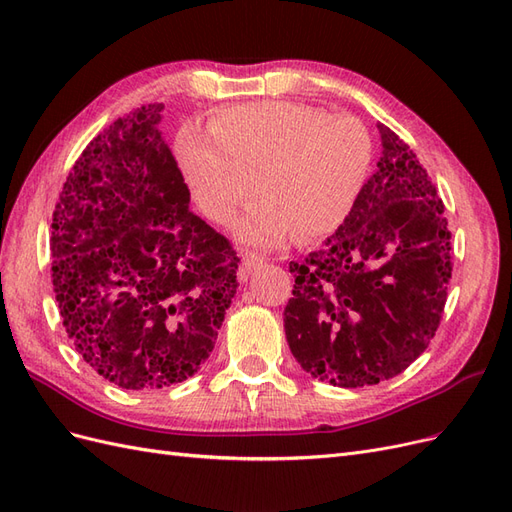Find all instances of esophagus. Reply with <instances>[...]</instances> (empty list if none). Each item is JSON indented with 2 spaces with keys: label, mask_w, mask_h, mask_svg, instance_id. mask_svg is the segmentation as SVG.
I'll use <instances>...</instances> for the list:
<instances>
[{
  "label": "esophagus",
  "mask_w": 512,
  "mask_h": 512,
  "mask_svg": "<svg viewBox=\"0 0 512 512\" xmlns=\"http://www.w3.org/2000/svg\"><path fill=\"white\" fill-rule=\"evenodd\" d=\"M262 265V258L254 252H245L243 258H241V267H239V273L241 277H247L252 271H256L258 267Z\"/></svg>",
  "instance_id": "esophagus-1"
}]
</instances>
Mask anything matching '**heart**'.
Segmentation results:
<instances>
[{
  "label": "heart",
  "mask_w": 512,
  "mask_h": 512,
  "mask_svg": "<svg viewBox=\"0 0 512 512\" xmlns=\"http://www.w3.org/2000/svg\"><path fill=\"white\" fill-rule=\"evenodd\" d=\"M211 134L181 130L177 160L213 222L230 224L256 190L262 198L239 224V237L277 245L294 230L320 237L352 211L369 170L363 123L294 102H252L215 115Z\"/></svg>",
  "instance_id": "obj_1"
}]
</instances>
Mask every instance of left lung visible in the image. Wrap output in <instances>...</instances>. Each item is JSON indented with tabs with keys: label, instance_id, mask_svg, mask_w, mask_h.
<instances>
[{
	"label": "left lung",
	"instance_id": "obj_1",
	"mask_svg": "<svg viewBox=\"0 0 512 512\" xmlns=\"http://www.w3.org/2000/svg\"><path fill=\"white\" fill-rule=\"evenodd\" d=\"M382 153L344 224L290 262L284 309L299 365L342 389L395 378L438 331L451 280V232L427 170L378 123Z\"/></svg>",
	"mask_w": 512,
	"mask_h": 512
}]
</instances>
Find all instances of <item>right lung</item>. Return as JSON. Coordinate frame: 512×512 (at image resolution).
Instances as JSON below:
<instances>
[{
    "instance_id": "add662e5",
    "label": "right lung",
    "mask_w": 512,
    "mask_h": 512,
    "mask_svg": "<svg viewBox=\"0 0 512 512\" xmlns=\"http://www.w3.org/2000/svg\"><path fill=\"white\" fill-rule=\"evenodd\" d=\"M164 104L119 117L74 162L53 213V290L83 361L121 389L188 380L237 292V252L190 211Z\"/></svg>"
}]
</instances>
